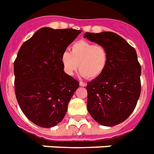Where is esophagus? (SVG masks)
<instances>
[{
  "instance_id": "34e87169",
  "label": "esophagus",
  "mask_w": 154,
  "mask_h": 154,
  "mask_svg": "<svg viewBox=\"0 0 154 154\" xmlns=\"http://www.w3.org/2000/svg\"><path fill=\"white\" fill-rule=\"evenodd\" d=\"M79 85L81 86H86V82H79Z\"/></svg>"
}]
</instances>
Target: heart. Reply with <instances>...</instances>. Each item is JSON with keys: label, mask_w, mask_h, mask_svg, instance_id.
I'll return each mask as SVG.
<instances>
[{"label": "heart", "mask_w": 154, "mask_h": 154, "mask_svg": "<svg viewBox=\"0 0 154 154\" xmlns=\"http://www.w3.org/2000/svg\"><path fill=\"white\" fill-rule=\"evenodd\" d=\"M60 60L63 71L68 75H72L79 68L81 76L95 79L101 75L107 67L109 51L102 45L80 40L72 44L70 53H62Z\"/></svg>", "instance_id": "obj_1"}]
</instances>
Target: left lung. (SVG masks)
I'll list each match as a JSON object with an SVG mask.
<instances>
[{
  "label": "left lung",
  "instance_id": "8db88e82",
  "mask_svg": "<svg viewBox=\"0 0 154 154\" xmlns=\"http://www.w3.org/2000/svg\"><path fill=\"white\" fill-rule=\"evenodd\" d=\"M85 38L102 45L109 62L102 74L89 82L87 110L101 125L112 127L127 120L141 94V65L135 49L113 32H86Z\"/></svg>",
  "mask_w": 154,
  "mask_h": 154
}]
</instances>
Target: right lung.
I'll list each match as a JSON object with an SVG mask.
<instances>
[{"mask_svg": "<svg viewBox=\"0 0 154 154\" xmlns=\"http://www.w3.org/2000/svg\"><path fill=\"white\" fill-rule=\"evenodd\" d=\"M75 29H39L20 47L14 62L15 93L28 120L49 128L64 118L79 82L63 72L61 55L80 33Z\"/></svg>", "mask_w": 154, "mask_h": 154, "instance_id": "right-lung-1", "label": "right lung"}]
</instances>
